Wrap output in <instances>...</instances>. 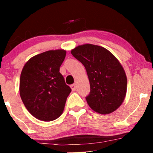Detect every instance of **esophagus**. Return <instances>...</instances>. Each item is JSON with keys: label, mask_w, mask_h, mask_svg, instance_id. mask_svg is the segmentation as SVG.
<instances>
[{"label": "esophagus", "mask_w": 153, "mask_h": 153, "mask_svg": "<svg viewBox=\"0 0 153 153\" xmlns=\"http://www.w3.org/2000/svg\"><path fill=\"white\" fill-rule=\"evenodd\" d=\"M71 88H72V90L73 91H75L76 90V85L75 84V83H74V84H72L70 85Z\"/></svg>", "instance_id": "esophagus-1"}]
</instances>
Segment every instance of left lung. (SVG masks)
<instances>
[{"instance_id":"8db88e82","label":"left lung","mask_w":153,"mask_h":153,"mask_svg":"<svg viewBox=\"0 0 153 153\" xmlns=\"http://www.w3.org/2000/svg\"><path fill=\"white\" fill-rule=\"evenodd\" d=\"M71 53L84 65L91 91L85 97L92 109L101 114L116 111L124 101L127 76L118 59L105 48L86 44Z\"/></svg>"}]
</instances>
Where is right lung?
<instances>
[{
    "mask_svg": "<svg viewBox=\"0 0 153 153\" xmlns=\"http://www.w3.org/2000/svg\"><path fill=\"white\" fill-rule=\"evenodd\" d=\"M66 51L51 50L31 58L20 76L19 91L27 110L43 121L57 119L72 90L60 73Z\"/></svg>",
    "mask_w": 153,
    "mask_h": 153,
    "instance_id": "obj_1",
    "label": "right lung"
}]
</instances>
